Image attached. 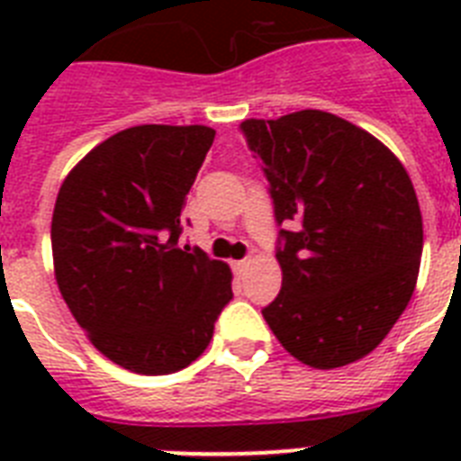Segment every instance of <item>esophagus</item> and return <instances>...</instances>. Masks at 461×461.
Masks as SVG:
<instances>
[{
    "instance_id": "34e87169",
    "label": "esophagus",
    "mask_w": 461,
    "mask_h": 461,
    "mask_svg": "<svg viewBox=\"0 0 461 461\" xmlns=\"http://www.w3.org/2000/svg\"><path fill=\"white\" fill-rule=\"evenodd\" d=\"M249 263H251V260H249V258L237 260V263H234V270H237V273L241 275V273H244V270H246V267H249Z\"/></svg>"
}]
</instances>
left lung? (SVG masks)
<instances>
[{"instance_id":"obj_1","label":"left lung","mask_w":461,"mask_h":461,"mask_svg":"<svg viewBox=\"0 0 461 461\" xmlns=\"http://www.w3.org/2000/svg\"><path fill=\"white\" fill-rule=\"evenodd\" d=\"M273 198L282 289L263 308L313 368L371 354L414 294L423 222L407 169L378 139L321 110L241 122Z\"/></svg>"}]
</instances>
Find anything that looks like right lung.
Instances as JSON below:
<instances>
[{
    "mask_svg": "<svg viewBox=\"0 0 461 461\" xmlns=\"http://www.w3.org/2000/svg\"><path fill=\"white\" fill-rule=\"evenodd\" d=\"M212 140L208 126H133L93 148L59 188L57 285L95 349L126 371L186 368L234 296L230 267L179 241Z\"/></svg>",
    "mask_w": 461,
    "mask_h": 461,
    "instance_id": "1",
    "label": "right lung"
}]
</instances>
